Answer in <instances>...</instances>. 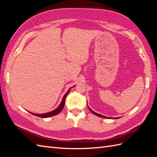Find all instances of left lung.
Masks as SVG:
<instances>
[{"mask_svg": "<svg viewBox=\"0 0 157 157\" xmlns=\"http://www.w3.org/2000/svg\"><path fill=\"white\" fill-rule=\"evenodd\" d=\"M88 108H89V109H90V111H91L93 114H94L95 115H96V116H98V117H102V118H107L108 117H105V116H103V115H100V114H98V113H95L94 111H93L91 109H90L89 107H88ZM119 118V117L118 118Z\"/></svg>", "mask_w": 157, "mask_h": 157, "instance_id": "obj_1", "label": "left lung"}]
</instances>
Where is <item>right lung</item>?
Listing matches in <instances>:
<instances>
[{"instance_id":"obj_1","label":"right lung","mask_w":157,"mask_h":157,"mask_svg":"<svg viewBox=\"0 0 157 157\" xmlns=\"http://www.w3.org/2000/svg\"><path fill=\"white\" fill-rule=\"evenodd\" d=\"M71 88H72V87H71ZM71 88H70L69 89L68 91L67 92V93H66L64 95V96H63V98L62 99V101H61V102L60 103V105L58 106V108H56L55 110L52 111H50V112H48V113H44V114H36V113H31V112H29V113L33 114V115H35V116H37V117H41V118H48V117H53V116H55L56 115H58V113H59L61 111H62V109H63V107L65 105V101L66 97H67V94L69 92Z\"/></svg>"}]
</instances>
